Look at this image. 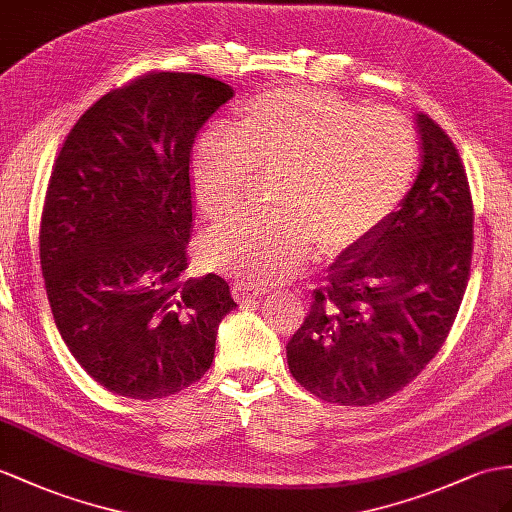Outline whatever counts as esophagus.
Wrapping results in <instances>:
<instances>
[{"label": "esophagus", "instance_id": "1", "mask_svg": "<svg viewBox=\"0 0 512 512\" xmlns=\"http://www.w3.org/2000/svg\"><path fill=\"white\" fill-rule=\"evenodd\" d=\"M263 286H256V284H249V282H243V280H236L232 284V295L239 299V302H252V299L263 295Z\"/></svg>", "mask_w": 512, "mask_h": 512}]
</instances>
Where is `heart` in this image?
I'll return each instance as SVG.
<instances>
[{"instance_id":"1","label":"heart","mask_w":512,"mask_h":512,"mask_svg":"<svg viewBox=\"0 0 512 512\" xmlns=\"http://www.w3.org/2000/svg\"><path fill=\"white\" fill-rule=\"evenodd\" d=\"M419 139L402 112L315 89H273L197 141L191 182L202 213L226 215L260 176L267 213H236L199 241L208 269L249 284L293 276L317 243L334 256L363 243L404 202Z\"/></svg>"}]
</instances>
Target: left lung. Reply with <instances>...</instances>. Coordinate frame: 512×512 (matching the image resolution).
<instances>
[{
    "label": "left lung",
    "instance_id": "left-lung-1",
    "mask_svg": "<svg viewBox=\"0 0 512 512\" xmlns=\"http://www.w3.org/2000/svg\"><path fill=\"white\" fill-rule=\"evenodd\" d=\"M421 169L400 210L347 249L315 291L286 358L330 404L371 406L402 391L441 350L469 282L473 202L463 158L419 115Z\"/></svg>",
    "mask_w": 512,
    "mask_h": 512
}]
</instances>
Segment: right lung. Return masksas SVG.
Returning a JSON list of instances; mask_svg holds the SVG:
<instances>
[{
  "instance_id": "right-lung-1",
  "label": "right lung",
  "mask_w": 512,
  "mask_h": 512,
  "mask_svg": "<svg viewBox=\"0 0 512 512\" xmlns=\"http://www.w3.org/2000/svg\"><path fill=\"white\" fill-rule=\"evenodd\" d=\"M232 97L199 73L152 71L99 97L49 176L39 256L56 328L110 393L158 400L213 365L228 282L186 278L191 147Z\"/></svg>"
}]
</instances>
